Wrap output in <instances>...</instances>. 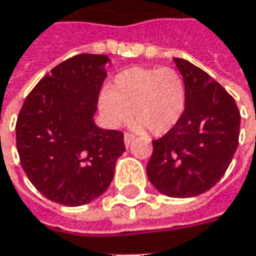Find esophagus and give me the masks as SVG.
I'll return each mask as SVG.
<instances>
[{"label": "esophagus", "mask_w": 256, "mask_h": 256, "mask_svg": "<svg viewBox=\"0 0 256 256\" xmlns=\"http://www.w3.org/2000/svg\"><path fill=\"white\" fill-rule=\"evenodd\" d=\"M134 138H136V137L133 136L132 133H124V146H126V147H130L132 143L134 142Z\"/></svg>", "instance_id": "34e87169"}]
</instances>
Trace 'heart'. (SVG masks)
<instances>
[{
    "label": "heart",
    "mask_w": 256,
    "mask_h": 256,
    "mask_svg": "<svg viewBox=\"0 0 256 256\" xmlns=\"http://www.w3.org/2000/svg\"><path fill=\"white\" fill-rule=\"evenodd\" d=\"M187 89L172 68L133 66L113 78L99 98L106 123L120 128L130 118L138 132L163 136L178 124L186 112Z\"/></svg>",
    "instance_id": "1"
}]
</instances>
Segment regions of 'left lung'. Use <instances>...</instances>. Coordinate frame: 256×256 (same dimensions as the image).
Masks as SVG:
<instances>
[{
  "label": "left lung",
  "instance_id": "1",
  "mask_svg": "<svg viewBox=\"0 0 256 256\" xmlns=\"http://www.w3.org/2000/svg\"><path fill=\"white\" fill-rule=\"evenodd\" d=\"M187 89L178 124L153 142L147 177L164 196L188 198L214 187L238 147L241 114L221 84L191 62L174 58Z\"/></svg>",
  "mask_w": 256,
  "mask_h": 256
}]
</instances>
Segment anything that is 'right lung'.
<instances>
[{
	"label": "right lung",
	"mask_w": 256,
	"mask_h": 256,
	"mask_svg": "<svg viewBox=\"0 0 256 256\" xmlns=\"http://www.w3.org/2000/svg\"><path fill=\"white\" fill-rule=\"evenodd\" d=\"M106 55L79 54L42 78L20 110L15 133L24 172L46 198L78 207L110 186L123 154L119 130H104L93 116L106 78Z\"/></svg>",
	"instance_id": "obj_1"
}]
</instances>
